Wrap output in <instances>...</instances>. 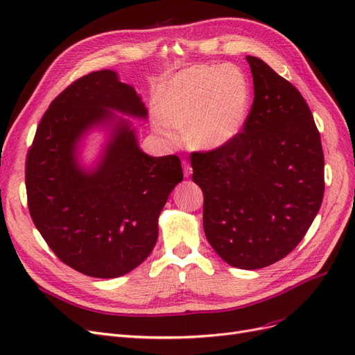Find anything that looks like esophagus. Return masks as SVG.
<instances>
[{"mask_svg":"<svg viewBox=\"0 0 355 355\" xmlns=\"http://www.w3.org/2000/svg\"><path fill=\"white\" fill-rule=\"evenodd\" d=\"M182 171H184V177H186V178H189L193 174V168H191L190 162L186 161V159L182 161Z\"/></svg>","mask_w":355,"mask_h":355,"instance_id":"esophagus-1","label":"esophagus"}]
</instances>
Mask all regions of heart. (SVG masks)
Segmentation results:
<instances>
[{"label":"heart","mask_w":355,"mask_h":355,"mask_svg":"<svg viewBox=\"0 0 355 355\" xmlns=\"http://www.w3.org/2000/svg\"><path fill=\"white\" fill-rule=\"evenodd\" d=\"M252 104L251 84L235 65H194L174 75L159 96L155 129L174 141L184 129V142L194 150H216L241 135Z\"/></svg>","instance_id":"obj_1"}]
</instances>
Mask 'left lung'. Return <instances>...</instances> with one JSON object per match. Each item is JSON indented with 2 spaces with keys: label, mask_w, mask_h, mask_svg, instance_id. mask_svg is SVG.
I'll return each instance as SVG.
<instances>
[{
  "label": "left lung",
  "mask_w": 355,
  "mask_h": 355,
  "mask_svg": "<svg viewBox=\"0 0 355 355\" xmlns=\"http://www.w3.org/2000/svg\"><path fill=\"white\" fill-rule=\"evenodd\" d=\"M254 103L229 145L193 152L205 234L225 263L258 270L296 248L320 209L323 152L309 105L264 60L246 56Z\"/></svg>",
  "instance_id": "1"
}]
</instances>
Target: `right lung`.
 <instances>
[{
    "mask_svg": "<svg viewBox=\"0 0 355 355\" xmlns=\"http://www.w3.org/2000/svg\"><path fill=\"white\" fill-rule=\"evenodd\" d=\"M148 119L136 89L101 69L76 80L42 117L26 161L30 216L55 255L89 277L141 266L158 239L168 196L182 181L175 155L150 157L129 119ZM92 130L107 135L91 167L80 159Z\"/></svg>",
    "mask_w": 355,
    "mask_h": 355,
    "instance_id": "right-lung-1",
    "label": "right lung"
}]
</instances>
